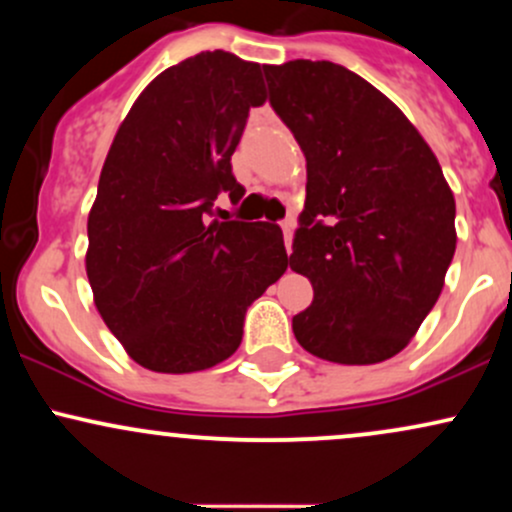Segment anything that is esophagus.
I'll use <instances>...</instances> for the list:
<instances>
[{"mask_svg":"<svg viewBox=\"0 0 512 512\" xmlns=\"http://www.w3.org/2000/svg\"><path fill=\"white\" fill-rule=\"evenodd\" d=\"M281 231H284V243L286 250H291V236H293V219L281 221Z\"/></svg>","mask_w":512,"mask_h":512,"instance_id":"esophagus-1","label":"esophagus"}]
</instances>
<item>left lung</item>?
Masks as SVG:
<instances>
[{"label":"left lung","mask_w":512,"mask_h":512,"mask_svg":"<svg viewBox=\"0 0 512 512\" xmlns=\"http://www.w3.org/2000/svg\"><path fill=\"white\" fill-rule=\"evenodd\" d=\"M264 76L308 168L289 264L315 296L293 317V334L325 361H387L443 291L455 197L416 127L351 69L293 60Z\"/></svg>","instance_id":"left-lung-1"}]
</instances>
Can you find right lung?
Listing matches in <instances>:
<instances>
[{
	"mask_svg": "<svg viewBox=\"0 0 512 512\" xmlns=\"http://www.w3.org/2000/svg\"><path fill=\"white\" fill-rule=\"evenodd\" d=\"M262 69L214 50L168 67L115 134L88 214L86 274L139 366L195 373L236 354L252 301L286 272L281 228L216 221L245 195L231 170Z\"/></svg>",
	"mask_w": 512,
	"mask_h": 512,
	"instance_id": "add662e5",
	"label": "right lung"
}]
</instances>
